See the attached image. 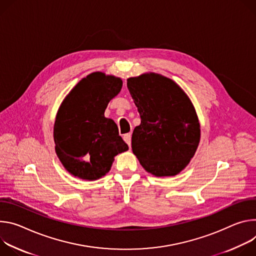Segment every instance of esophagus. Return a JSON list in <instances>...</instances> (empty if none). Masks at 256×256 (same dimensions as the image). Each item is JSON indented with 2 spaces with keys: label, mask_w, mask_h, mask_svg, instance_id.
<instances>
[{
  "label": "esophagus",
  "mask_w": 256,
  "mask_h": 256,
  "mask_svg": "<svg viewBox=\"0 0 256 256\" xmlns=\"http://www.w3.org/2000/svg\"><path fill=\"white\" fill-rule=\"evenodd\" d=\"M123 138H124V140H125V142L130 146H131V133L125 134Z\"/></svg>",
  "instance_id": "34e87169"
}]
</instances>
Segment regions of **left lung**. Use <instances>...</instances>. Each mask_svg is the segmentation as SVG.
Instances as JSON below:
<instances>
[{"label": "left lung", "instance_id": "left-lung-1", "mask_svg": "<svg viewBox=\"0 0 256 256\" xmlns=\"http://www.w3.org/2000/svg\"><path fill=\"white\" fill-rule=\"evenodd\" d=\"M141 123L132 134V152L146 172L172 177L184 170L200 141V124L179 85L148 72L127 79Z\"/></svg>", "mask_w": 256, "mask_h": 256}]
</instances>
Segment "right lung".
Masks as SVG:
<instances>
[{
  "instance_id": "obj_1",
  "label": "right lung",
  "mask_w": 256,
  "mask_h": 256,
  "mask_svg": "<svg viewBox=\"0 0 256 256\" xmlns=\"http://www.w3.org/2000/svg\"><path fill=\"white\" fill-rule=\"evenodd\" d=\"M122 85L120 77L94 72L63 100L54 125V150L74 177L98 180L108 173L114 158L128 150L117 124L104 117L108 104Z\"/></svg>"
}]
</instances>
